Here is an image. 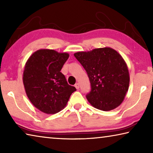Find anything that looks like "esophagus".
<instances>
[{"label":"esophagus","instance_id":"1","mask_svg":"<svg viewBox=\"0 0 153 153\" xmlns=\"http://www.w3.org/2000/svg\"><path fill=\"white\" fill-rule=\"evenodd\" d=\"M75 87H76V88L77 89V90L79 88V85L78 83H76V84H75Z\"/></svg>","mask_w":153,"mask_h":153}]
</instances>
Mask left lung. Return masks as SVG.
Segmentation results:
<instances>
[{"label":"left lung","mask_w":153,"mask_h":153,"mask_svg":"<svg viewBox=\"0 0 153 153\" xmlns=\"http://www.w3.org/2000/svg\"><path fill=\"white\" fill-rule=\"evenodd\" d=\"M89 77L86 98L93 107L108 111L121 105L128 92L129 76L125 61L114 49L105 47L74 54Z\"/></svg>","instance_id":"8db88e82"}]
</instances>
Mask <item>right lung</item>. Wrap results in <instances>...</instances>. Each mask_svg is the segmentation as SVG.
Here are the masks:
<instances>
[{
    "label": "right lung",
    "mask_w": 153,
    "mask_h": 153,
    "mask_svg": "<svg viewBox=\"0 0 153 153\" xmlns=\"http://www.w3.org/2000/svg\"><path fill=\"white\" fill-rule=\"evenodd\" d=\"M68 53L50 49L33 53L25 63L23 82L33 105L46 114H55L65 107L76 90L67 84L61 70L68 59Z\"/></svg>",
    "instance_id": "1"
}]
</instances>
